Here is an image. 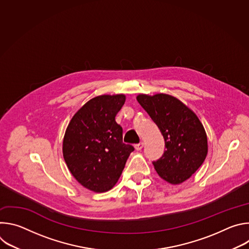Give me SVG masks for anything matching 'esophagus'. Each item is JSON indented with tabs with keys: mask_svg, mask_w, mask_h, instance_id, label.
Masks as SVG:
<instances>
[{
	"mask_svg": "<svg viewBox=\"0 0 249 249\" xmlns=\"http://www.w3.org/2000/svg\"><path fill=\"white\" fill-rule=\"evenodd\" d=\"M143 147H144V143H139V144L135 145V149L137 151H141L142 149H143Z\"/></svg>",
	"mask_w": 249,
	"mask_h": 249,
	"instance_id": "1",
	"label": "esophagus"
}]
</instances>
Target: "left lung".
Returning a JSON list of instances; mask_svg holds the SVG:
<instances>
[{
  "label": "left lung",
  "instance_id": "8db88e82",
  "mask_svg": "<svg viewBox=\"0 0 249 249\" xmlns=\"http://www.w3.org/2000/svg\"><path fill=\"white\" fill-rule=\"evenodd\" d=\"M137 100L164 139L165 151L153 161L158 174L171 184L182 183L202 165L208 153L202 123L185 104L171 95L140 94Z\"/></svg>",
  "mask_w": 249,
  "mask_h": 249
}]
</instances>
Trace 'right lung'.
I'll list each match as a JSON object with an SVG mask.
<instances>
[{
	"mask_svg": "<svg viewBox=\"0 0 249 249\" xmlns=\"http://www.w3.org/2000/svg\"><path fill=\"white\" fill-rule=\"evenodd\" d=\"M125 95H99L88 101L68 125L63 156L69 170L86 188L110 190L119 179L133 146L123 143L115 116Z\"/></svg>",
	"mask_w": 249,
	"mask_h": 249,
	"instance_id": "obj_1",
	"label": "right lung"
}]
</instances>
